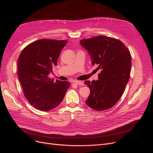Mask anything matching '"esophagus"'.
<instances>
[{"mask_svg":"<svg viewBox=\"0 0 153 153\" xmlns=\"http://www.w3.org/2000/svg\"><path fill=\"white\" fill-rule=\"evenodd\" d=\"M75 83L77 84V85H84V83L82 81H75Z\"/></svg>","mask_w":153,"mask_h":153,"instance_id":"esophagus-1","label":"esophagus"}]
</instances>
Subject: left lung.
<instances>
[{"instance_id":"obj_1","label":"left lung","mask_w":153,"mask_h":153,"mask_svg":"<svg viewBox=\"0 0 153 153\" xmlns=\"http://www.w3.org/2000/svg\"><path fill=\"white\" fill-rule=\"evenodd\" d=\"M80 44L90 55L92 65L100 70L97 81L84 82L91 91L85 103L95 110L110 108L122 97L129 81L130 51L121 41L105 36L84 39Z\"/></svg>"}]
</instances>
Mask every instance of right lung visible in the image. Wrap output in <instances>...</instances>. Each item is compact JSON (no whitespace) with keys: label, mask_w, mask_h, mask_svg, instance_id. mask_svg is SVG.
Wrapping results in <instances>:
<instances>
[{"label":"right lung","mask_w":153,"mask_h":153,"mask_svg":"<svg viewBox=\"0 0 153 153\" xmlns=\"http://www.w3.org/2000/svg\"><path fill=\"white\" fill-rule=\"evenodd\" d=\"M66 40L39 39L27 46L18 59V76L26 99L31 105L42 111L58 106L70 82L48 77Z\"/></svg>","instance_id":"right-lung-1"}]
</instances>
